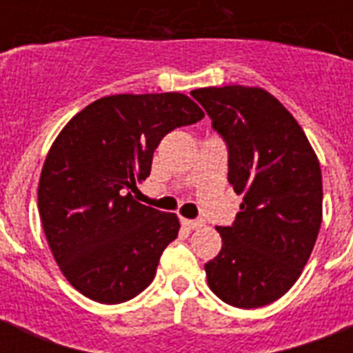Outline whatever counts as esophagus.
Masks as SVG:
<instances>
[{"label":"esophagus","mask_w":353,"mask_h":353,"mask_svg":"<svg viewBox=\"0 0 353 353\" xmlns=\"http://www.w3.org/2000/svg\"><path fill=\"white\" fill-rule=\"evenodd\" d=\"M181 223H183V227H187V229H190V231H196V229H199V227L205 225V221H201V220H187V218H183Z\"/></svg>","instance_id":"obj_1"}]
</instances>
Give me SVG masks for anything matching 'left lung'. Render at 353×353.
I'll use <instances>...</instances> for the list:
<instances>
[{
	"label": "left lung",
	"mask_w": 353,
	"mask_h": 353,
	"mask_svg": "<svg viewBox=\"0 0 353 353\" xmlns=\"http://www.w3.org/2000/svg\"><path fill=\"white\" fill-rule=\"evenodd\" d=\"M205 108L229 146V183L243 196L232 227H218L221 251L205 263L207 284L236 307L271 304L291 290L323 223V174L295 117L262 88H201Z\"/></svg>",
	"instance_id": "1"
}]
</instances>
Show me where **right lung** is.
Segmentation results:
<instances>
[{
	"label": "right lung",
	"mask_w": 353,
	"mask_h": 353,
	"mask_svg": "<svg viewBox=\"0 0 353 353\" xmlns=\"http://www.w3.org/2000/svg\"><path fill=\"white\" fill-rule=\"evenodd\" d=\"M205 117L183 93L102 97L79 112L49 148L38 212L58 268L74 290L121 304L154 280L179 218L135 201L154 150L174 128Z\"/></svg>",
	"instance_id": "1"
}]
</instances>
